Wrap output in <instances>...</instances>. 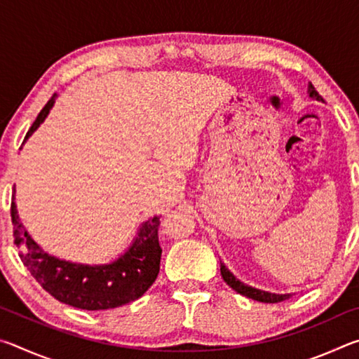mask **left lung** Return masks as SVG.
<instances>
[{
	"label": "left lung",
	"instance_id": "left-lung-1",
	"mask_svg": "<svg viewBox=\"0 0 359 359\" xmlns=\"http://www.w3.org/2000/svg\"><path fill=\"white\" fill-rule=\"evenodd\" d=\"M309 96L313 100L317 101H323V98L318 95L317 90H315L313 85L311 83L309 85ZM220 272H222V277L223 280L226 282L231 288L238 291L239 294H244L247 297H250V299H255V301H259V302H266V304H276V302H282L285 299H288L290 294H276V293H267V291H263V290H257V288H252L248 287V285L242 283L239 278H236L233 276V272H231L226 266H224L223 263H220Z\"/></svg>",
	"mask_w": 359,
	"mask_h": 359
}]
</instances>
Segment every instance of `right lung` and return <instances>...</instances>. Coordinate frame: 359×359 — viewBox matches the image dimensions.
<instances>
[{
	"instance_id": "1",
	"label": "right lung",
	"mask_w": 359,
	"mask_h": 359,
	"mask_svg": "<svg viewBox=\"0 0 359 359\" xmlns=\"http://www.w3.org/2000/svg\"><path fill=\"white\" fill-rule=\"evenodd\" d=\"M55 96L53 93L42 107L28 130L25 141L44 121L55 102ZM14 199L15 194H12L11 217L19 257L41 287L60 302L83 311H106L137 299L155 282L161 259V247L158 241L160 217L149 218L142 224L128 252L117 261L111 264L85 266L57 259L42 252L20 223Z\"/></svg>"
}]
</instances>
